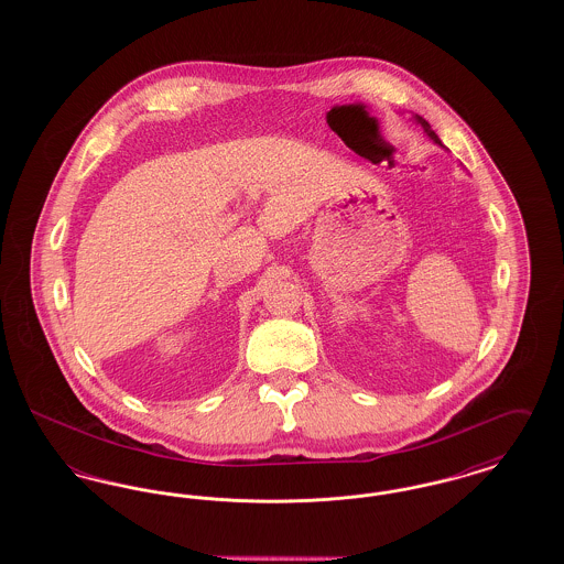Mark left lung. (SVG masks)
I'll use <instances>...</instances> for the list:
<instances>
[{"instance_id":"8db88e82","label":"left lung","mask_w":564,"mask_h":564,"mask_svg":"<svg viewBox=\"0 0 564 564\" xmlns=\"http://www.w3.org/2000/svg\"><path fill=\"white\" fill-rule=\"evenodd\" d=\"M414 118H416V122H419V124H421V127H423V131H425V133L430 134L431 139H433V141H435V143H440V145H442V141H440V137H437V134L433 133V129H431L430 122H427V120H425V118H423V116H414Z\"/></svg>"}]
</instances>
